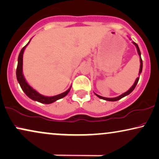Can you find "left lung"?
Here are the masks:
<instances>
[{"instance_id":"left-lung-1","label":"left lung","mask_w":159,"mask_h":159,"mask_svg":"<svg viewBox=\"0 0 159 159\" xmlns=\"http://www.w3.org/2000/svg\"><path fill=\"white\" fill-rule=\"evenodd\" d=\"M134 45H135V46L136 47V49H137V51H138V53H139V56H140V69H139V74H141V73H142V58H141V52H140V50H139V46H138V45L137 44H136V43H133ZM139 78H136V81H135V83L134 84V85L131 86V88H130V89L128 90V91H127L126 92H125V93H123L122 94H121V95L120 96H118V97H116V98H104V97H102V96H100V95H98V94H95L96 95L98 96V98H101V99H103V100H108V101H116V100H120V99H121V98H122L123 97H125V96H126V95H128V94H129L130 92H133V90L135 89V87H136V84H137V83H138V81H139Z\"/></svg>"}]
</instances>
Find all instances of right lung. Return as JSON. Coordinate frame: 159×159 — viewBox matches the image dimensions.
<instances>
[{
	"label": "right lung",
	"instance_id": "obj_1",
	"mask_svg": "<svg viewBox=\"0 0 159 159\" xmlns=\"http://www.w3.org/2000/svg\"><path fill=\"white\" fill-rule=\"evenodd\" d=\"M30 43V41L27 43V45ZM24 46V47L22 48V50L20 52L19 56H18V63H17V70H16V75H17V79L18 82H19L20 85L23 91L25 92L26 95L28 97L31 98V99L34 100H37V101L39 102V103H45V104H50L55 102L56 100L61 99V98L65 97L67 94L69 93L70 90V87L69 89L67 90V91L63 92V93L58 94V95L56 96H53V97H45V96L42 95L38 93L37 91H35L34 89H33L30 86L29 84H28L27 82L25 81V78L23 75V54L24 52V50L26 46Z\"/></svg>",
	"mask_w": 159,
	"mask_h": 159
}]
</instances>
